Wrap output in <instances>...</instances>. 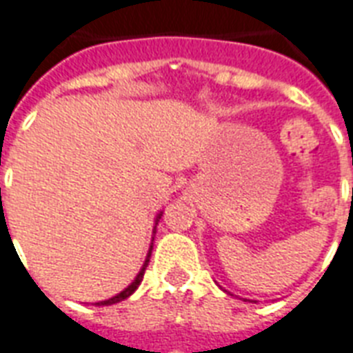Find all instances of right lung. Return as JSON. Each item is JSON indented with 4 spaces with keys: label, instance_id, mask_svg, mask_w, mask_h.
<instances>
[{
    "label": "right lung",
    "instance_id": "add662e5",
    "mask_svg": "<svg viewBox=\"0 0 353 353\" xmlns=\"http://www.w3.org/2000/svg\"><path fill=\"white\" fill-rule=\"evenodd\" d=\"M161 214H163V212H161ZM161 214H159L157 220H155V222H159V219H161ZM152 244H153V242H152ZM152 248H153V246H150V252H148L146 261H144V265H142L141 272L137 274V278L133 279V283L128 285V287H125V289H123L122 292H120V294L112 296V298H109V300H103V302H98V303H96V305H112V303L122 302V300H125V298H129V296L133 294L134 290L139 289V285H141L142 278H144V272H146V266H148V263H150V255H152Z\"/></svg>",
    "mask_w": 353,
    "mask_h": 353
}]
</instances>
